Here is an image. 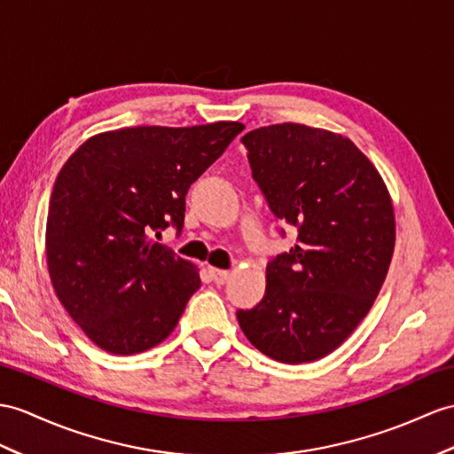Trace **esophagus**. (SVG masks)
<instances>
[{
	"label": "esophagus",
	"mask_w": 454,
	"mask_h": 454,
	"mask_svg": "<svg viewBox=\"0 0 454 454\" xmlns=\"http://www.w3.org/2000/svg\"><path fill=\"white\" fill-rule=\"evenodd\" d=\"M209 271V275H212V279H214V283H217V285H223L227 279H229V271L227 270H217V268H209L207 270Z\"/></svg>",
	"instance_id": "1"
}]
</instances>
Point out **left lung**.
Instances as JSON below:
<instances>
[{"mask_svg": "<svg viewBox=\"0 0 454 454\" xmlns=\"http://www.w3.org/2000/svg\"><path fill=\"white\" fill-rule=\"evenodd\" d=\"M242 144L271 212L298 235L268 263L265 294L237 312L239 325L273 360H319L366 317L389 271V191L356 144L337 132L279 123L247 132Z\"/></svg>", "mask_w": 454, "mask_h": 454, "instance_id": "8db88e82", "label": "left lung"}]
</instances>
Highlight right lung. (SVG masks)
<instances>
[{
  "mask_svg": "<svg viewBox=\"0 0 454 454\" xmlns=\"http://www.w3.org/2000/svg\"><path fill=\"white\" fill-rule=\"evenodd\" d=\"M245 125L127 127L99 132L65 161L48 207L53 291L94 345L138 355L171 335L198 268L153 240L181 231L191 184Z\"/></svg>",
  "mask_w": 454,
  "mask_h": 454,
  "instance_id": "obj_1",
  "label": "right lung"
}]
</instances>
